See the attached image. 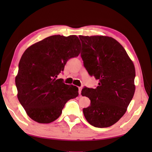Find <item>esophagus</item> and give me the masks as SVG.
<instances>
[{
  "mask_svg": "<svg viewBox=\"0 0 152 152\" xmlns=\"http://www.w3.org/2000/svg\"><path fill=\"white\" fill-rule=\"evenodd\" d=\"M82 87H79V94H81V90H82Z\"/></svg>",
  "mask_w": 152,
  "mask_h": 152,
  "instance_id": "obj_1",
  "label": "esophagus"
}]
</instances>
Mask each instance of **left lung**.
<instances>
[{
	"mask_svg": "<svg viewBox=\"0 0 152 152\" xmlns=\"http://www.w3.org/2000/svg\"><path fill=\"white\" fill-rule=\"evenodd\" d=\"M81 58L91 76L99 80L96 89L84 87L81 94L91 100L84 117L96 127H108L126 113L135 91V68L120 43L106 36L79 35Z\"/></svg>",
	"mask_w": 152,
	"mask_h": 152,
	"instance_id": "8db88e82",
	"label": "left lung"
}]
</instances>
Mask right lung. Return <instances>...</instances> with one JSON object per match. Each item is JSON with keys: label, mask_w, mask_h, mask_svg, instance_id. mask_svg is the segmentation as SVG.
I'll return each mask as SVG.
<instances>
[{"label": "right lung", "mask_w": 152, "mask_h": 152, "mask_svg": "<svg viewBox=\"0 0 152 152\" xmlns=\"http://www.w3.org/2000/svg\"><path fill=\"white\" fill-rule=\"evenodd\" d=\"M80 50L76 35H56L33 44L23 54L15 83L18 100L32 120L42 124L54 121L68 101L79 95L76 86L56 77Z\"/></svg>", "instance_id": "add662e5"}]
</instances>
